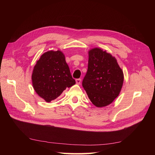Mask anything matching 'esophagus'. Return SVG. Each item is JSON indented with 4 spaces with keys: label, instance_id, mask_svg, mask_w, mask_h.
<instances>
[{
    "label": "esophagus",
    "instance_id": "esophagus-1",
    "mask_svg": "<svg viewBox=\"0 0 155 155\" xmlns=\"http://www.w3.org/2000/svg\"><path fill=\"white\" fill-rule=\"evenodd\" d=\"M81 79H76V83L78 84V85H79V84L81 83Z\"/></svg>",
    "mask_w": 155,
    "mask_h": 155
}]
</instances>
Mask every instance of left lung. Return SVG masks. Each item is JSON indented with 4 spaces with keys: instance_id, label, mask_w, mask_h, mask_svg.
<instances>
[{
    "instance_id": "obj_1",
    "label": "left lung",
    "mask_w": 155,
    "mask_h": 155,
    "mask_svg": "<svg viewBox=\"0 0 155 155\" xmlns=\"http://www.w3.org/2000/svg\"><path fill=\"white\" fill-rule=\"evenodd\" d=\"M123 83L124 73L114 57L99 48L88 51V70L82 85L94 105L110 104L118 96Z\"/></svg>"
}]
</instances>
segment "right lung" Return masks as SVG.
<instances>
[{
	"mask_svg": "<svg viewBox=\"0 0 155 155\" xmlns=\"http://www.w3.org/2000/svg\"><path fill=\"white\" fill-rule=\"evenodd\" d=\"M33 87L46 102L56 99L76 84L61 51H48L37 61L31 75Z\"/></svg>",
	"mask_w": 155,
	"mask_h": 155,
	"instance_id": "add662e5",
	"label": "right lung"
}]
</instances>
